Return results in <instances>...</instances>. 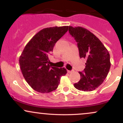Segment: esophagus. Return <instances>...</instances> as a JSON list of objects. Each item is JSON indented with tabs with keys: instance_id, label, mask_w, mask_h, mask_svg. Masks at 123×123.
Here are the masks:
<instances>
[{
	"instance_id": "1",
	"label": "esophagus",
	"mask_w": 123,
	"mask_h": 123,
	"mask_svg": "<svg viewBox=\"0 0 123 123\" xmlns=\"http://www.w3.org/2000/svg\"><path fill=\"white\" fill-rule=\"evenodd\" d=\"M68 73H72V70H68Z\"/></svg>"
}]
</instances>
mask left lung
<instances>
[{
    "label": "left lung",
    "instance_id": "left-lung-1",
    "mask_svg": "<svg viewBox=\"0 0 123 123\" xmlns=\"http://www.w3.org/2000/svg\"><path fill=\"white\" fill-rule=\"evenodd\" d=\"M69 32L77 43L80 57L86 60L84 71L79 72L80 81L74 87L80 91H93L108 75L111 65L109 53L99 39L86 28L69 26Z\"/></svg>",
    "mask_w": 123,
    "mask_h": 123
}]
</instances>
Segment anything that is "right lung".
<instances>
[{
	"instance_id": "1",
	"label": "right lung",
	"mask_w": 123,
	"mask_h": 123,
	"mask_svg": "<svg viewBox=\"0 0 123 123\" xmlns=\"http://www.w3.org/2000/svg\"><path fill=\"white\" fill-rule=\"evenodd\" d=\"M68 27L54 26L42 29L28 42L19 57V63L24 77L36 91L48 93L55 90L61 77L67 73L65 68L51 66L49 55Z\"/></svg>"
}]
</instances>
